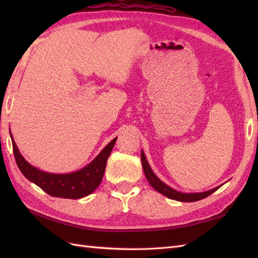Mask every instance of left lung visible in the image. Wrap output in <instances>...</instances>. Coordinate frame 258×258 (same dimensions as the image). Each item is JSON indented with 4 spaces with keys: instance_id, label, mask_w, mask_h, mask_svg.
Masks as SVG:
<instances>
[{
    "instance_id": "left-lung-1",
    "label": "left lung",
    "mask_w": 258,
    "mask_h": 258,
    "mask_svg": "<svg viewBox=\"0 0 258 258\" xmlns=\"http://www.w3.org/2000/svg\"><path fill=\"white\" fill-rule=\"evenodd\" d=\"M141 160H142V165H143L144 174L152 187L155 188V190H157L158 193L163 194L164 196H166L171 200L179 201V202H196V201L205 199V197H207V196H210L211 194H213L214 191L217 190L222 186V185L217 186V187H215V188L206 190V191H202V193H180V191H177V190L173 189L172 187H169L168 185L163 183L162 180L156 176L154 172L152 171V168L150 167L149 163H147V160H146L143 151H142V153H141Z\"/></svg>"
}]
</instances>
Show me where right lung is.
<instances>
[{
    "instance_id": "obj_1",
    "label": "right lung",
    "mask_w": 258,
    "mask_h": 258,
    "mask_svg": "<svg viewBox=\"0 0 258 258\" xmlns=\"http://www.w3.org/2000/svg\"><path fill=\"white\" fill-rule=\"evenodd\" d=\"M11 139H12L16 164L27 179L36 184L48 195L72 200L82 199V197L90 195L98 187V185L102 182L104 172H105L107 158L117 140V138H115L109 142L89 165L80 171L69 174H52L43 172L27 163L25 158L21 155L12 134H11Z\"/></svg>"
}]
</instances>
